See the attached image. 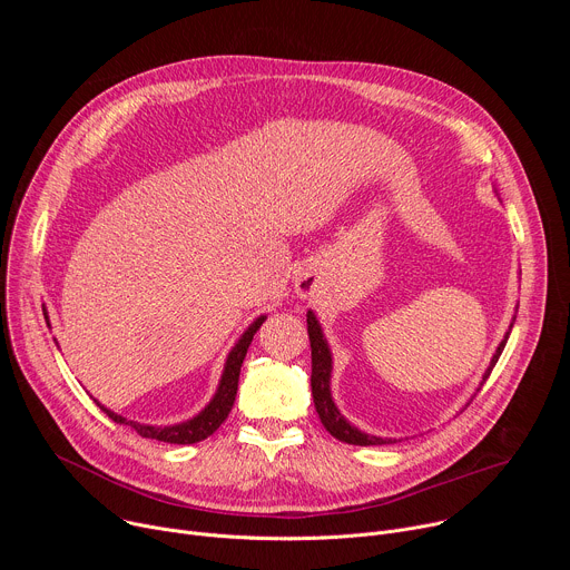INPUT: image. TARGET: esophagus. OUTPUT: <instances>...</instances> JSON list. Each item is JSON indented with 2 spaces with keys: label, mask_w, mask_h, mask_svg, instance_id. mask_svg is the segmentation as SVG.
Wrapping results in <instances>:
<instances>
[{
  "label": "esophagus",
  "mask_w": 570,
  "mask_h": 570,
  "mask_svg": "<svg viewBox=\"0 0 570 570\" xmlns=\"http://www.w3.org/2000/svg\"><path fill=\"white\" fill-rule=\"evenodd\" d=\"M295 286H297V293H299V295H302V297H306V295H311V286H308V284H302V282H297V284H295Z\"/></svg>",
  "instance_id": "esophagus-1"
}]
</instances>
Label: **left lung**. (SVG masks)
Listing matches in <instances>:
<instances>
[{"instance_id":"8db88e82","label":"left lung","mask_w":570,"mask_h":570,"mask_svg":"<svg viewBox=\"0 0 570 570\" xmlns=\"http://www.w3.org/2000/svg\"><path fill=\"white\" fill-rule=\"evenodd\" d=\"M306 327H308V341H311V394H313V403H315V411H317V417L322 422V426L327 429L336 440L341 442H347V444H354V446H376V444H392L396 442L394 438H379V435H370L361 429H356L341 411L338 405L334 403V396H332V370H334V358H332V350H330V343L327 338H324L322 334V327L320 322L315 317L313 311H306ZM514 327V317L510 322V327L501 341V345L497 347L490 365H487L484 374H482V381L480 385L475 387V392L482 387V383L487 381V376L492 374L494 365L499 363V356L503 354L505 350V343L510 338V332ZM475 396V394H473ZM471 396V399H473ZM471 403V401H469ZM466 403V405H469Z\"/></svg>"}]
</instances>
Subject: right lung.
Returning <instances> with one entry per match:
<instances>
[{
  "mask_svg": "<svg viewBox=\"0 0 570 570\" xmlns=\"http://www.w3.org/2000/svg\"><path fill=\"white\" fill-rule=\"evenodd\" d=\"M45 311V320L49 324V315H47V308ZM266 320V315H259L255 317V322L250 324V327L240 334V338L236 341V345L229 350L227 354V361H225V367H223V374H220V381H218V387L212 396V401L205 405V409L187 420V422H180V424H174V426H150V424H139V422H132V420H126L117 413H112L110 409H106L104 403H99L97 399V405L99 409L117 424H124V426H130L137 435L141 438H148V440H157V442H169V444H196L205 438H209L229 415L232 405H234V396H236V390H238V374H240V365H243V358H246L248 354V347L253 343V336L257 334V330L262 327ZM56 341V338H53Z\"/></svg>",
  "mask_w": 570,
  "mask_h": 570,
  "instance_id": "obj_1",
  "label": "right lung"
}]
</instances>
